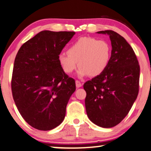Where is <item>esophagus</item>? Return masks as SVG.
<instances>
[{
    "mask_svg": "<svg viewBox=\"0 0 151 151\" xmlns=\"http://www.w3.org/2000/svg\"><path fill=\"white\" fill-rule=\"evenodd\" d=\"M75 83H76V88H80V87L82 86V83L79 81L76 80Z\"/></svg>",
    "mask_w": 151,
    "mask_h": 151,
    "instance_id": "34e87169",
    "label": "esophagus"
}]
</instances>
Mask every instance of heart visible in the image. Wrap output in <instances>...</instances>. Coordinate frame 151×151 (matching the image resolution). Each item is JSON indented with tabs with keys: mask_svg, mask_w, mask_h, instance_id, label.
<instances>
[{
	"mask_svg": "<svg viewBox=\"0 0 151 151\" xmlns=\"http://www.w3.org/2000/svg\"><path fill=\"white\" fill-rule=\"evenodd\" d=\"M111 48L107 41L94 37H82L75 41L68 49V52L59 55L61 68L66 73H72L77 67L80 78L90 75L99 76L109 65Z\"/></svg>",
	"mask_w": 151,
	"mask_h": 151,
	"instance_id": "obj_1",
	"label": "heart"
}]
</instances>
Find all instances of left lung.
I'll return each instance as SVG.
<instances>
[{"label": "left lung", "mask_w": 151, "mask_h": 151, "mask_svg": "<svg viewBox=\"0 0 151 151\" xmlns=\"http://www.w3.org/2000/svg\"><path fill=\"white\" fill-rule=\"evenodd\" d=\"M109 65L103 73L83 85L87 115L93 123L103 128L118 124L130 111L139 92V65L133 48L122 36L111 30Z\"/></svg>", "instance_id": "obj_1"}]
</instances>
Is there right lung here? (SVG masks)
Segmentation results:
<instances>
[{
  "label": "right lung",
  "instance_id": "obj_1",
  "mask_svg": "<svg viewBox=\"0 0 151 151\" xmlns=\"http://www.w3.org/2000/svg\"><path fill=\"white\" fill-rule=\"evenodd\" d=\"M74 31H42L23 44L15 58L12 92L19 112L41 131L59 126L76 90L75 81L61 68L58 56Z\"/></svg>",
  "mask_w": 151,
  "mask_h": 151
}]
</instances>
